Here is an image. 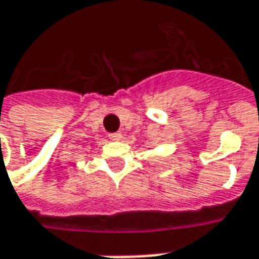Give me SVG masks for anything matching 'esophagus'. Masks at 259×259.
I'll use <instances>...</instances> for the list:
<instances>
[{
  "instance_id": "34e87169",
  "label": "esophagus",
  "mask_w": 259,
  "mask_h": 259,
  "mask_svg": "<svg viewBox=\"0 0 259 259\" xmlns=\"http://www.w3.org/2000/svg\"><path fill=\"white\" fill-rule=\"evenodd\" d=\"M108 137H110L112 141H119V140H120L119 133H111V135H108Z\"/></svg>"
}]
</instances>
